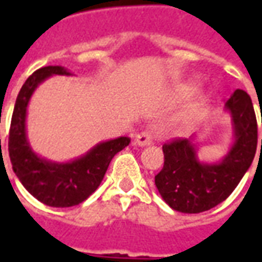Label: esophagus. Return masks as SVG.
I'll return each instance as SVG.
<instances>
[{
  "label": "esophagus",
  "mask_w": 262,
  "mask_h": 262,
  "mask_svg": "<svg viewBox=\"0 0 262 262\" xmlns=\"http://www.w3.org/2000/svg\"><path fill=\"white\" fill-rule=\"evenodd\" d=\"M133 144L135 146H139V147H144V146H148L151 144V135L147 133V132H143V133H139L133 139Z\"/></svg>",
  "instance_id": "obj_1"
}]
</instances>
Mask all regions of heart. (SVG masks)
Instances as JSON below:
<instances>
[{
	"label": "heart",
	"mask_w": 262,
	"mask_h": 262,
	"mask_svg": "<svg viewBox=\"0 0 262 262\" xmlns=\"http://www.w3.org/2000/svg\"><path fill=\"white\" fill-rule=\"evenodd\" d=\"M196 90H198L196 82H188V84H185V85H182L181 88H180L178 94H180L181 97H189V95L193 94ZM203 101H205V97L199 98L196 102L193 103V105H191V108L188 109L187 114L184 115V118H185V119H191V118H193V116H196L198 112L201 111V106H202Z\"/></svg>",
	"instance_id": "heart-1"
}]
</instances>
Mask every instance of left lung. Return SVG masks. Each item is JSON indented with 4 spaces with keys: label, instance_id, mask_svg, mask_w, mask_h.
<instances>
[{
    "label": "left lung",
    "instance_id": "8db88e82",
    "mask_svg": "<svg viewBox=\"0 0 262 262\" xmlns=\"http://www.w3.org/2000/svg\"><path fill=\"white\" fill-rule=\"evenodd\" d=\"M225 111L230 115L233 143L219 161L199 159L196 133L163 146L164 167L154 182L164 202L177 212L201 213L214 208L234 191L253 163L257 119L251 98L246 91L236 90Z\"/></svg>",
    "mask_w": 262,
    "mask_h": 262
}]
</instances>
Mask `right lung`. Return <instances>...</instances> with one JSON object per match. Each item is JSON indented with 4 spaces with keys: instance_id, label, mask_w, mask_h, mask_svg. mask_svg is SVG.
Masks as SVG:
<instances>
[{
    "instance_id": "1",
    "label": "right lung",
    "mask_w": 262,
    "mask_h": 262,
    "mask_svg": "<svg viewBox=\"0 0 262 262\" xmlns=\"http://www.w3.org/2000/svg\"><path fill=\"white\" fill-rule=\"evenodd\" d=\"M52 75L73 74L61 66H48L36 70L20 88L9 129V159L20 184L32 196L48 206L70 208L95 192L111 160L129 146L130 137L120 136L98 143L81 157L70 161H52L39 156L28 139V105L35 90Z\"/></svg>"
}]
</instances>
